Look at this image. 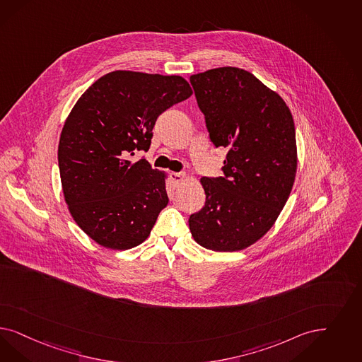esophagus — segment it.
<instances>
[{
  "mask_svg": "<svg viewBox=\"0 0 362 362\" xmlns=\"http://www.w3.org/2000/svg\"><path fill=\"white\" fill-rule=\"evenodd\" d=\"M186 175L182 174V173H171V180L174 183L175 186H179L182 182L186 180Z\"/></svg>",
  "mask_w": 362,
  "mask_h": 362,
  "instance_id": "obj_1",
  "label": "esophagus"
}]
</instances>
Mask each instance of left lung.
<instances>
[{
  "label": "left lung",
  "instance_id": "8db88e82",
  "mask_svg": "<svg viewBox=\"0 0 362 362\" xmlns=\"http://www.w3.org/2000/svg\"><path fill=\"white\" fill-rule=\"evenodd\" d=\"M215 147H226L223 174L202 177L206 203L189 216L197 243L239 251L259 240L286 204L297 173V143L284 99L235 66L189 77Z\"/></svg>",
  "mask_w": 362,
  "mask_h": 362
}]
</instances>
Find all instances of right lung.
I'll return each mask as SVG.
<instances>
[{
    "label": "right lung",
    "mask_w": 362,
    "mask_h": 362,
    "mask_svg": "<svg viewBox=\"0 0 362 362\" xmlns=\"http://www.w3.org/2000/svg\"><path fill=\"white\" fill-rule=\"evenodd\" d=\"M192 95L182 76L113 71L77 100L59 143L64 199L78 227L100 246L143 243L168 203L167 175L146 159L159 115Z\"/></svg>",
    "instance_id": "add662e5"
}]
</instances>
